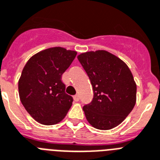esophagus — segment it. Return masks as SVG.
Listing matches in <instances>:
<instances>
[{"label": "esophagus", "instance_id": "34e87169", "mask_svg": "<svg viewBox=\"0 0 160 160\" xmlns=\"http://www.w3.org/2000/svg\"><path fill=\"white\" fill-rule=\"evenodd\" d=\"M73 98H74V100L76 101V102H78V101L80 100V96L78 95V94H76V95L74 96Z\"/></svg>", "mask_w": 160, "mask_h": 160}]
</instances>
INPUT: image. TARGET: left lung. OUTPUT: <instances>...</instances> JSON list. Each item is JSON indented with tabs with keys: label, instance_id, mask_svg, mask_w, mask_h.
<instances>
[{
	"label": "left lung",
	"instance_id": "1",
	"mask_svg": "<svg viewBox=\"0 0 160 160\" xmlns=\"http://www.w3.org/2000/svg\"><path fill=\"white\" fill-rule=\"evenodd\" d=\"M78 60L89 76L93 98L83 110L98 130H110L125 120L136 102V84L122 60L105 50L86 52Z\"/></svg>",
	"mask_w": 160,
	"mask_h": 160
}]
</instances>
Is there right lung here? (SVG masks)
I'll return each mask as SVG.
<instances>
[{
    "instance_id": "1",
    "label": "right lung",
    "mask_w": 160,
    "mask_h": 160,
    "mask_svg": "<svg viewBox=\"0 0 160 160\" xmlns=\"http://www.w3.org/2000/svg\"><path fill=\"white\" fill-rule=\"evenodd\" d=\"M77 52L54 47L32 56L24 66L18 83L22 104L36 122L54 125L63 120L73 98L65 89L62 76Z\"/></svg>"
}]
</instances>
